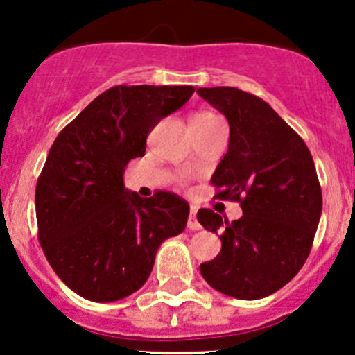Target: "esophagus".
<instances>
[{
    "label": "esophagus",
    "instance_id": "esophagus-1",
    "mask_svg": "<svg viewBox=\"0 0 355 355\" xmlns=\"http://www.w3.org/2000/svg\"><path fill=\"white\" fill-rule=\"evenodd\" d=\"M196 214H198V206H191V209H189V220H187L189 230H200V223L198 221V218H196Z\"/></svg>",
    "mask_w": 355,
    "mask_h": 355
}]
</instances>
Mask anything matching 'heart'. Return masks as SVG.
<instances>
[{"label": "heart", "instance_id": "b5f03b06", "mask_svg": "<svg viewBox=\"0 0 355 355\" xmlns=\"http://www.w3.org/2000/svg\"><path fill=\"white\" fill-rule=\"evenodd\" d=\"M220 120L214 113H209V111H199V113L192 114L191 125H200V127H206V125L213 123V121Z\"/></svg>", "mask_w": 355, "mask_h": 355}]
</instances>
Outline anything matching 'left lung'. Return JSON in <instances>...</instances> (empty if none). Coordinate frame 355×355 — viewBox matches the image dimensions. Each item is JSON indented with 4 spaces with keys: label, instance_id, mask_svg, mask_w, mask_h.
Returning a JSON list of instances; mask_svg holds the SVG:
<instances>
[{
    "label": "left lung",
    "instance_id": "8db88e82",
    "mask_svg": "<svg viewBox=\"0 0 355 355\" xmlns=\"http://www.w3.org/2000/svg\"><path fill=\"white\" fill-rule=\"evenodd\" d=\"M199 96L227 116L228 153L211 184L216 198L241 204L228 221L199 209L206 230L220 232L221 252L200 264L204 280L235 299L256 300L288 284L306 263L323 196L306 142L266 101L235 87H200Z\"/></svg>",
    "mask_w": 355,
    "mask_h": 355
}]
</instances>
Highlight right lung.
Wrapping results in <instances>:
<instances>
[{
	"mask_svg": "<svg viewBox=\"0 0 355 355\" xmlns=\"http://www.w3.org/2000/svg\"><path fill=\"white\" fill-rule=\"evenodd\" d=\"M192 85H114L53 142L35 185L37 239L55 273L94 302L123 299L146 284L157 247L182 234L189 204L123 187L128 161L146 155L161 118L189 101Z\"/></svg>",
	"mask_w": 355,
	"mask_h": 355,
	"instance_id": "add662e5",
	"label": "right lung"
}]
</instances>
